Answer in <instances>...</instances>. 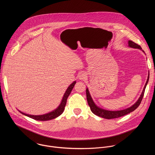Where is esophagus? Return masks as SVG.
Listing matches in <instances>:
<instances>
[{
  "mask_svg": "<svg viewBox=\"0 0 155 155\" xmlns=\"http://www.w3.org/2000/svg\"><path fill=\"white\" fill-rule=\"evenodd\" d=\"M78 77L79 78L81 79V80H84L87 78V74L85 72H81L79 75H78Z\"/></svg>",
  "mask_w": 155,
  "mask_h": 155,
  "instance_id": "34e87169",
  "label": "esophagus"
}]
</instances>
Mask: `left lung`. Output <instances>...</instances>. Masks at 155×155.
Wrapping results in <instances>:
<instances>
[{"mask_svg": "<svg viewBox=\"0 0 155 155\" xmlns=\"http://www.w3.org/2000/svg\"><path fill=\"white\" fill-rule=\"evenodd\" d=\"M128 45H129L130 47H131L133 48H138V49H142L141 47L139 45L137 44L136 43L132 41H129ZM149 79V76H148L147 80L146 81V84L144 85V87L143 90V92L141 94V96L140 97V98L137 100V101L131 107H130L128 109L122 110H104L103 109H101V108L97 107L95 104V103H94L93 100H92V98H91V97L89 94V92L88 89V88H87V90H86L87 98V101H88V103L89 106L90 107L91 110L92 111V112L94 114H95V115L101 117H103V118H105V119H114V118H117V117H122L123 116H125V115L132 112L133 111L135 110L139 106V105L140 104V103L142 101V99L143 98L144 94L145 89H146L147 84L148 83Z\"/></svg>", "mask_w": 155, "mask_h": 155, "instance_id": "left-lung-1", "label": "left lung"}]
</instances>
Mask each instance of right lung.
I'll return each mask as SVG.
<instances>
[{
  "label": "right lung",
  "mask_w": 155,
  "mask_h": 155,
  "mask_svg": "<svg viewBox=\"0 0 155 155\" xmlns=\"http://www.w3.org/2000/svg\"><path fill=\"white\" fill-rule=\"evenodd\" d=\"M76 82L74 81L68 87L66 90L64 96H63V100H62V101L60 104V105L58 107V108L55 110H54L50 113H48L47 114H43V115H30V114H25V113H24L21 111H20V113H21L29 117H31L35 120H41V121H45V120H51V119H55L56 117H57L58 116H59L60 115H61L63 111L64 110V107L66 106V104L67 100V98L69 96L70 94L71 93L72 89L73 88L74 85L76 84Z\"/></svg>",
  "instance_id": "add662e5"
}]
</instances>
